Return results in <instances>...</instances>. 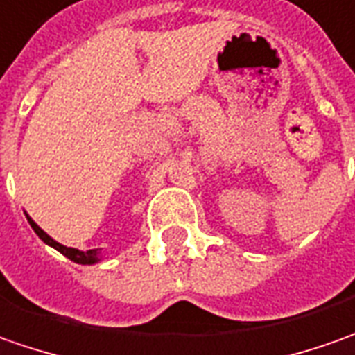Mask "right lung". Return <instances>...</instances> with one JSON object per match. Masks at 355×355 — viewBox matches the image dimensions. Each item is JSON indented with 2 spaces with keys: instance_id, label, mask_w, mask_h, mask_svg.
<instances>
[{
  "instance_id": "right-lung-1",
  "label": "right lung",
  "mask_w": 355,
  "mask_h": 355,
  "mask_svg": "<svg viewBox=\"0 0 355 355\" xmlns=\"http://www.w3.org/2000/svg\"><path fill=\"white\" fill-rule=\"evenodd\" d=\"M27 216V222H29V226L35 230V234L39 236V238L43 239L46 245H51V248H55L56 251H60L64 257H68L70 261L78 263V265H94V263H100L104 259V255H102V250H88V251H82L76 250V248H67V245H62V243H58L56 239H53L46 232H44L43 227H39V224L33 220L31 216L25 212Z\"/></svg>"
}]
</instances>
